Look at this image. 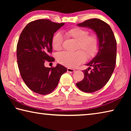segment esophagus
Wrapping results in <instances>:
<instances>
[{
	"label": "esophagus",
	"instance_id": "34e87169",
	"mask_svg": "<svg viewBox=\"0 0 131 131\" xmlns=\"http://www.w3.org/2000/svg\"><path fill=\"white\" fill-rule=\"evenodd\" d=\"M67 71H68V72H69V73H73V72H74L75 70L73 69H71V68H68L67 69Z\"/></svg>",
	"mask_w": 131,
	"mask_h": 131
}]
</instances>
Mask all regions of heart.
<instances>
[{
  "instance_id": "1",
  "label": "heart",
  "mask_w": 131,
  "mask_h": 131,
  "mask_svg": "<svg viewBox=\"0 0 131 131\" xmlns=\"http://www.w3.org/2000/svg\"><path fill=\"white\" fill-rule=\"evenodd\" d=\"M66 36L77 41L74 52H63L58 55L57 60L59 63L69 68H75L85 61L86 57L91 59L98 51V37L94 34H89L85 28L74 27L65 31ZM63 38L61 34H55L52 40V46L56 51L62 49Z\"/></svg>"
}]
</instances>
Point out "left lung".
Here are the masks:
<instances>
[{"mask_svg":"<svg viewBox=\"0 0 131 131\" xmlns=\"http://www.w3.org/2000/svg\"><path fill=\"white\" fill-rule=\"evenodd\" d=\"M79 26L87 27L96 33L99 45L98 52L86 65L91 66L83 70V80L76 83L77 87L85 92H94L101 89L110 79L116 63L117 42L110 26L97 18L90 19L78 24Z\"/></svg>","mask_w":131,"mask_h":131,"instance_id":"8db88e82","label":"left lung"}]
</instances>
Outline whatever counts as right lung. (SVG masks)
<instances>
[{
    "mask_svg": "<svg viewBox=\"0 0 131 131\" xmlns=\"http://www.w3.org/2000/svg\"><path fill=\"white\" fill-rule=\"evenodd\" d=\"M65 23L42 19L30 22L22 31L17 46V59L22 79L27 87L41 95L52 92L62 74L67 71L63 66L46 68L45 62H52V40L54 34Z\"/></svg>",
    "mask_w": 131,
    "mask_h": 131,
    "instance_id": "right-lung-1",
    "label": "right lung"
}]
</instances>
